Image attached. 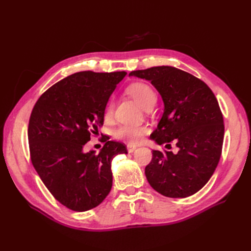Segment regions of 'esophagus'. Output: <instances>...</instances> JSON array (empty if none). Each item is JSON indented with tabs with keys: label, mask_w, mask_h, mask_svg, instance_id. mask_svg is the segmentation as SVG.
I'll return each mask as SVG.
<instances>
[{
	"label": "esophagus",
	"mask_w": 251,
	"mask_h": 251,
	"mask_svg": "<svg viewBox=\"0 0 251 251\" xmlns=\"http://www.w3.org/2000/svg\"><path fill=\"white\" fill-rule=\"evenodd\" d=\"M126 149H127L128 153H133V151L136 150V147H135V146H132V144H127Z\"/></svg>",
	"instance_id": "obj_1"
}]
</instances>
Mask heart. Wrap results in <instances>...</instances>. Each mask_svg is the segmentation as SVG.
<instances>
[{
    "mask_svg": "<svg viewBox=\"0 0 251 251\" xmlns=\"http://www.w3.org/2000/svg\"><path fill=\"white\" fill-rule=\"evenodd\" d=\"M126 93L137 102L144 110L153 108L157 101V93L155 90L146 82H134L131 83L126 89ZM115 101L110 98L105 104L103 116L105 119H111L114 114ZM149 133V127L147 126H132L123 125L116 128L114 132L115 138L126 141L130 144H137L142 141L143 137Z\"/></svg>",
    "mask_w": 251,
    "mask_h": 251,
    "instance_id": "heart-1",
    "label": "heart"
}]
</instances>
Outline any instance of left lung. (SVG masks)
<instances>
[{"label":"left lung","mask_w":251,"mask_h":251,"mask_svg":"<svg viewBox=\"0 0 251 251\" xmlns=\"http://www.w3.org/2000/svg\"><path fill=\"white\" fill-rule=\"evenodd\" d=\"M130 75L150 80L164 101L162 118L151 138L178 148L177 153L151 151L146 166L150 185L169 198L199 192L222 154L223 115L215 94L203 80L174 67H151Z\"/></svg>","instance_id":"left-lung-1"}]
</instances>
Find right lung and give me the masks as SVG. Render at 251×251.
<instances>
[{
	"label": "right lung",
	"instance_id": "right-lung-1",
	"mask_svg": "<svg viewBox=\"0 0 251 251\" xmlns=\"http://www.w3.org/2000/svg\"><path fill=\"white\" fill-rule=\"evenodd\" d=\"M125 71H82L69 75L40 96L28 126L30 158L51 195L64 206L86 211L100 205L112 187L111 161L126 154L124 143L104 142L100 153H83L103 125V112Z\"/></svg>",
	"mask_w": 251,
	"mask_h": 251
}]
</instances>
